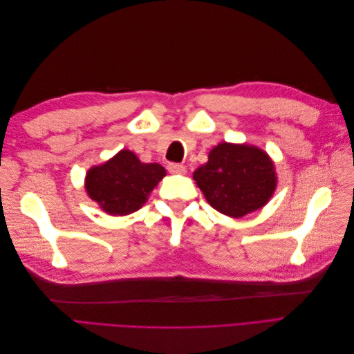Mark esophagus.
<instances>
[{"mask_svg":"<svg viewBox=\"0 0 354 354\" xmlns=\"http://www.w3.org/2000/svg\"><path fill=\"white\" fill-rule=\"evenodd\" d=\"M168 171L171 174H185L186 168H185V165H181V164L171 162V164H168Z\"/></svg>","mask_w":354,"mask_h":354,"instance_id":"esophagus-1","label":"esophagus"}]
</instances>
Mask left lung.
<instances>
[{"mask_svg":"<svg viewBox=\"0 0 354 354\" xmlns=\"http://www.w3.org/2000/svg\"><path fill=\"white\" fill-rule=\"evenodd\" d=\"M194 180L214 209L233 218L263 208L277 183L274 165L264 151L226 142L212 149Z\"/></svg>","mask_w":354,"mask_h":354,"instance_id":"left-lung-1","label":"left lung"}]
</instances>
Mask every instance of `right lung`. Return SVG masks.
<instances>
[{"label": "right lung", "mask_w": 354, "mask_h": 354, "mask_svg": "<svg viewBox=\"0 0 354 354\" xmlns=\"http://www.w3.org/2000/svg\"><path fill=\"white\" fill-rule=\"evenodd\" d=\"M165 174L162 165L143 164L136 153L122 149L108 162L88 169L85 190L104 212L128 216L145 205L149 194Z\"/></svg>", "instance_id": "obj_1"}]
</instances>
